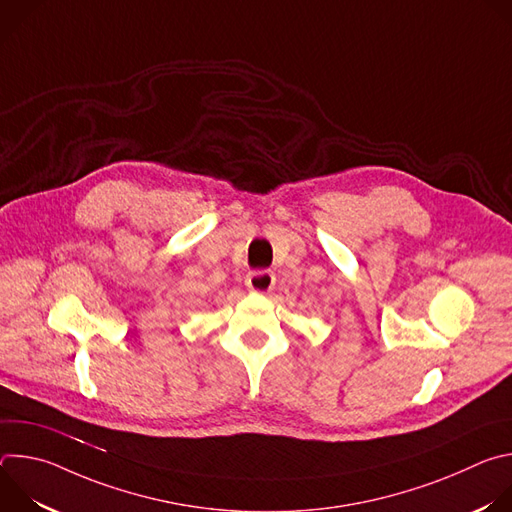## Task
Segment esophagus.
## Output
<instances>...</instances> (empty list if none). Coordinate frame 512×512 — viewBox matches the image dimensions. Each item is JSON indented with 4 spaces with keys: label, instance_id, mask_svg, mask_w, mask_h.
I'll use <instances>...</instances> for the list:
<instances>
[{
    "label": "esophagus",
    "instance_id": "1",
    "mask_svg": "<svg viewBox=\"0 0 512 512\" xmlns=\"http://www.w3.org/2000/svg\"><path fill=\"white\" fill-rule=\"evenodd\" d=\"M247 287L253 289V291H269L273 285H275V275L273 271H267V269H261V271H251L245 279Z\"/></svg>",
    "mask_w": 512,
    "mask_h": 512
}]
</instances>
